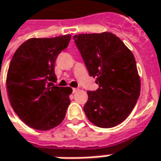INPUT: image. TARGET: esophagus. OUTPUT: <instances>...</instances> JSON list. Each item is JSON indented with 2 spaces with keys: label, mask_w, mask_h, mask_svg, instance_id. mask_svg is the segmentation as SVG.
<instances>
[{
  "label": "esophagus",
  "mask_w": 161,
  "mask_h": 161,
  "mask_svg": "<svg viewBox=\"0 0 161 161\" xmlns=\"http://www.w3.org/2000/svg\"><path fill=\"white\" fill-rule=\"evenodd\" d=\"M78 88H73V93H76L78 91Z\"/></svg>",
  "instance_id": "1"
}]
</instances>
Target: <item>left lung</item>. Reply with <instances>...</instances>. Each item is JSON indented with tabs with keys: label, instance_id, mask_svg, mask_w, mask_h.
I'll return each instance as SVG.
<instances>
[{
	"label": "left lung",
	"instance_id": "8db88e82",
	"mask_svg": "<svg viewBox=\"0 0 161 161\" xmlns=\"http://www.w3.org/2000/svg\"><path fill=\"white\" fill-rule=\"evenodd\" d=\"M90 76L99 88L88 91L84 112L99 128H113L131 113L140 95L141 81L131 50L108 32L73 36Z\"/></svg>",
	"mask_w": 161,
	"mask_h": 161
}]
</instances>
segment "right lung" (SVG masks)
<instances>
[{
    "label": "right lung",
    "mask_w": 161,
    "mask_h": 161,
    "mask_svg": "<svg viewBox=\"0 0 161 161\" xmlns=\"http://www.w3.org/2000/svg\"><path fill=\"white\" fill-rule=\"evenodd\" d=\"M70 40L71 34L28 39L10 61L6 79L9 103L23 122L34 129H52L65 117L73 89L51 84L57 80L56 59Z\"/></svg>",
    "instance_id": "1"
}]
</instances>
